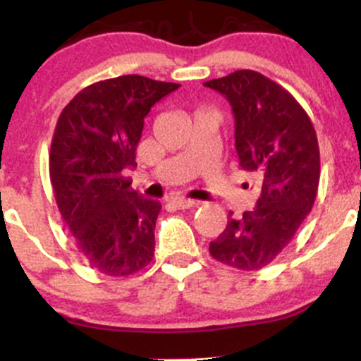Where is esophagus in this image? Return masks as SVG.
I'll return each mask as SVG.
<instances>
[{
	"label": "esophagus",
	"mask_w": 361,
	"mask_h": 361,
	"mask_svg": "<svg viewBox=\"0 0 361 361\" xmlns=\"http://www.w3.org/2000/svg\"><path fill=\"white\" fill-rule=\"evenodd\" d=\"M171 202L178 207V209H192V207L198 205L197 200H192V198L186 197H173Z\"/></svg>",
	"instance_id": "obj_1"
}]
</instances>
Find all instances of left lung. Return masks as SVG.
<instances>
[{"label": "left lung", "instance_id": "8db88e82", "mask_svg": "<svg viewBox=\"0 0 361 361\" xmlns=\"http://www.w3.org/2000/svg\"><path fill=\"white\" fill-rule=\"evenodd\" d=\"M204 85L233 106L239 166L252 173L259 186L255 209L243 217L231 212L209 251L238 270H261L292 241L316 202L321 175L316 130L287 90L251 69Z\"/></svg>", "mask_w": 361, "mask_h": 361}]
</instances>
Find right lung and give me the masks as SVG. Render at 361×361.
<instances>
[{
  "instance_id": "obj_1",
  "label": "right lung",
  "mask_w": 361,
  "mask_h": 361,
  "mask_svg": "<svg viewBox=\"0 0 361 361\" xmlns=\"http://www.w3.org/2000/svg\"><path fill=\"white\" fill-rule=\"evenodd\" d=\"M180 88L139 74L86 86L61 111L49 173L57 209L90 268L127 276L151 263L161 204L130 188L123 169L151 106Z\"/></svg>"
}]
</instances>
